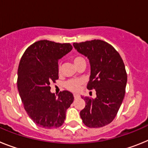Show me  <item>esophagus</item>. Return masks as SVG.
I'll list each match as a JSON object with an SVG mask.
<instances>
[{"label":"esophagus","instance_id":"esophagus-1","mask_svg":"<svg viewBox=\"0 0 148 148\" xmlns=\"http://www.w3.org/2000/svg\"><path fill=\"white\" fill-rule=\"evenodd\" d=\"M74 99L79 98V95H78V94H74Z\"/></svg>","mask_w":148,"mask_h":148}]
</instances>
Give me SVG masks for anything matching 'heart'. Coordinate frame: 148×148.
Listing matches in <instances>:
<instances>
[{
	"instance_id": "b5f03b06",
	"label": "heart",
	"mask_w": 148,
	"mask_h": 148,
	"mask_svg": "<svg viewBox=\"0 0 148 148\" xmlns=\"http://www.w3.org/2000/svg\"><path fill=\"white\" fill-rule=\"evenodd\" d=\"M84 60L81 56H77L74 59V62L75 65L80 62L81 60ZM59 69H61V64L59 65ZM83 84V79H70L68 80L66 83H65V87L67 89L72 91V92H78L80 88V86Z\"/></svg>"
}]
</instances>
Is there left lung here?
Returning <instances> with one entry per match:
<instances>
[{"mask_svg": "<svg viewBox=\"0 0 148 148\" xmlns=\"http://www.w3.org/2000/svg\"><path fill=\"white\" fill-rule=\"evenodd\" d=\"M79 53L86 56L91 66L88 90L95 89L97 97L82 98L86 106L79 115L88 127H102L116 116L124 100L127 75L118 51L104 41L94 39L73 44Z\"/></svg>", "mask_w": 148, "mask_h": 148, "instance_id": "left-lung-1", "label": "left lung"}]
</instances>
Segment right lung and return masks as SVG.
<instances>
[{
    "instance_id": "obj_1",
    "label": "right lung",
    "mask_w": 148,
    "mask_h": 148,
    "mask_svg": "<svg viewBox=\"0 0 148 148\" xmlns=\"http://www.w3.org/2000/svg\"><path fill=\"white\" fill-rule=\"evenodd\" d=\"M69 43L40 40L28 47L19 62L18 89L24 110L41 127H60L66 110L74 101L72 93L60 92L56 97L50 84L59 78V60L72 50Z\"/></svg>"
}]
</instances>
